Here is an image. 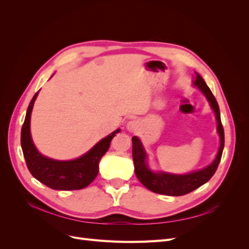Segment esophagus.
Wrapping results in <instances>:
<instances>
[{
  "instance_id": "34e87169",
  "label": "esophagus",
  "mask_w": 249,
  "mask_h": 249,
  "mask_svg": "<svg viewBox=\"0 0 249 249\" xmlns=\"http://www.w3.org/2000/svg\"><path fill=\"white\" fill-rule=\"evenodd\" d=\"M137 127H138V122H136V120H132V122L127 124V129L130 131H135Z\"/></svg>"
}]
</instances>
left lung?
I'll return each instance as SVG.
<instances>
[{
  "mask_svg": "<svg viewBox=\"0 0 249 249\" xmlns=\"http://www.w3.org/2000/svg\"><path fill=\"white\" fill-rule=\"evenodd\" d=\"M194 85L197 86L203 94L206 95L208 101L211 104V107L214 110L217 119V131L219 133L220 136V146L218 154L216 156V159L214 162L209 165L208 167L203 168L198 171H194L188 175L184 176H177V175H170V173H155L150 171L147 168V165L145 163V152L142 147L140 140L137 137L132 138L133 143V161L135 166V173L141 182V184L146 187L148 190L153 191L155 193L169 195V196H180V195H185L192 192L193 190L197 189L203 184H206L208 180L214 176V173L217 170L218 165L220 163L221 156L224 147V131L223 125L221 124L220 118V111L219 106H218L217 101L215 96L213 95L211 89L206 84V82L196 73V78L194 81Z\"/></svg>",
  "mask_w": 249,
  "mask_h": 249,
  "instance_id": "8db88e82",
  "label": "left lung"
}]
</instances>
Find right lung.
I'll return each mask as SVG.
<instances>
[{
    "label": "right lung",
    "instance_id": "obj_1",
    "mask_svg": "<svg viewBox=\"0 0 249 249\" xmlns=\"http://www.w3.org/2000/svg\"><path fill=\"white\" fill-rule=\"evenodd\" d=\"M37 91L30 102L20 133V144L27 167L40 183L55 190H80L93 182L99 173V163L109 149L110 142L119 130L102 139L87 154L76 160L56 161L41 156L35 148L30 134V117Z\"/></svg>",
    "mask_w": 249,
    "mask_h": 249
}]
</instances>
